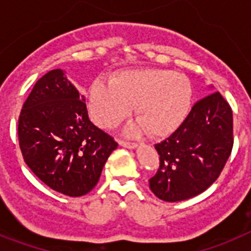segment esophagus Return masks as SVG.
Segmentation results:
<instances>
[{
    "label": "esophagus",
    "mask_w": 251,
    "mask_h": 251,
    "mask_svg": "<svg viewBox=\"0 0 251 251\" xmlns=\"http://www.w3.org/2000/svg\"><path fill=\"white\" fill-rule=\"evenodd\" d=\"M119 144L121 147H125V148H129V149H134L138 147L136 143H131V142H125V140H119Z\"/></svg>",
    "instance_id": "34e87169"
}]
</instances>
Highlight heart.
<instances>
[{
    "mask_svg": "<svg viewBox=\"0 0 251 251\" xmlns=\"http://www.w3.org/2000/svg\"><path fill=\"white\" fill-rule=\"evenodd\" d=\"M193 102V84L180 73L165 69L124 70L109 77V84L96 80L88 94L90 119L109 129L125 120L132 108L138 119L126 126L127 135L148 132L167 138L182 125Z\"/></svg>",
    "mask_w": 251,
    "mask_h": 251,
    "instance_id": "1",
    "label": "heart"
}]
</instances>
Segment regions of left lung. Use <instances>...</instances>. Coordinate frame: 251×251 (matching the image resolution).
I'll list each match as a JSON object with an SVG mask.
<instances>
[{
    "instance_id": "obj_1",
    "label": "left lung",
    "mask_w": 251,
    "mask_h": 251,
    "mask_svg": "<svg viewBox=\"0 0 251 251\" xmlns=\"http://www.w3.org/2000/svg\"><path fill=\"white\" fill-rule=\"evenodd\" d=\"M232 145V109L214 92L198 100L182 125L154 145L159 168L149 180L151 190L165 201L197 197L218 178Z\"/></svg>"
}]
</instances>
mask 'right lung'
<instances>
[{"instance_id":"add662e5","label":"right lung","mask_w":251,"mask_h":251,"mask_svg":"<svg viewBox=\"0 0 251 251\" xmlns=\"http://www.w3.org/2000/svg\"><path fill=\"white\" fill-rule=\"evenodd\" d=\"M18 135L33 174L67 197L89 193L117 148L112 136L90 122L85 98L61 69L35 83L19 116Z\"/></svg>"}]
</instances>
